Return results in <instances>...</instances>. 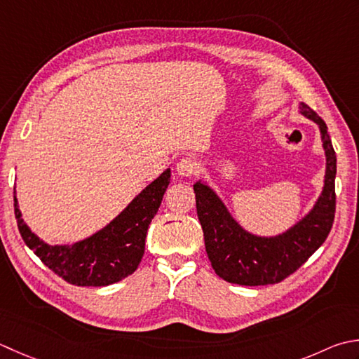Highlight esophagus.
I'll return each instance as SVG.
<instances>
[{
  "mask_svg": "<svg viewBox=\"0 0 359 359\" xmlns=\"http://www.w3.org/2000/svg\"><path fill=\"white\" fill-rule=\"evenodd\" d=\"M198 161L191 157H187V158H182L177 166H175V171L180 175V177H191L196 172H198Z\"/></svg>",
  "mask_w": 359,
  "mask_h": 359,
  "instance_id": "esophagus-1",
  "label": "esophagus"
}]
</instances>
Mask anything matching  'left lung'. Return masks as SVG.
<instances>
[{
  "label": "left lung",
  "instance_id": "1",
  "mask_svg": "<svg viewBox=\"0 0 359 359\" xmlns=\"http://www.w3.org/2000/svg\"><path fill=\"white\" fill-rule=\"evenodd\" d=\"M299 109L302 115L319 126L327 166L319 199L310 213L291 229L276 236L249 233L205 182L198 180L193 185L207 255L215 272L229 283L262 286L282 282L324 244L332 230L336 210V154L324 119L305 102H300Z\"/></svg>",
  "mask_w": 359,
  "mask_h": 359
}]
</instances>
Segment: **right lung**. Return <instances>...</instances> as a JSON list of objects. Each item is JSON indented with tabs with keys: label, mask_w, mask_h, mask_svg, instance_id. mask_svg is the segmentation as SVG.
I'll use <instances>...</instances> for the list:
<instances>
[{
	"label": "right lung",
	"mask_w": 359,
	"mask_h": 359,
	"mask_svg": "<svg viewBox=\"0 0 359 359\" xmlns=\"http://www.w3.org/2000/svg\"><path fill=\"white\" fill-rule=\"evenodd\" d=\"M166 170L151 182L114 221L72 245H51L34 233L21 217L17 196L13 207L21 238L45 266L76 286H107L135 272L144 254L147 227L157 215L170 185Z\"/></svg>",
	"instance_id": "add662e5"
}]
</instances>
